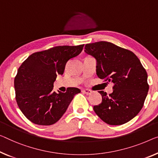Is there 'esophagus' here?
<instances>
[{
	"label": "esophagus",
	"mask_w": 158,
	"mask_h": 158,
	"mask_svg": "<svg viewBox=\"0 0 158 158\" xmlns=\"http://www.w3.org/2000/svg\"><path fill=\"white\" fill-rule=\"evenodd\" d=\"M82 92L86 94V95H91V94H92V91L89 90V89H83V90H82Z\"/></svg>",
	"instance_id": "esophagus-1"
}]
</instances>
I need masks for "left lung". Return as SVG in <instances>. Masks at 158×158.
Returning <instances> with one entry per match:
<instances>
[{
    "label": "left lung",
    "instance_id": "8db88e82",
    "mask_svg": "<svg viewBox=\"0 0 158 158\" xmlns=\"http://www.w3.org/2000/svg\"><path fill=\"white\" fill-rule=\"evenodd\" d=\"M84 52L96 59L98 78L114 84L109 95L98 91L102 102L94 106L96 115L113 126L131 121L142 109L149 89L139 59L133 52L105 41L86 44Z\"/></svg>",
    "mask_w": 158,
    "mask_h": 158
}]
</instances>
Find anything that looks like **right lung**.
Here are the masks:
<instances>
[{"label":"right lung","mask_w":158,"mask_h":158,"mask_svg":"<svg viewBox=\"0 0 158 158\" xmlns=\"http://www.w3.org/2000/svg\"><path fill=\"white\" fill-rule=\"evenodd\" d=\"M84 44L57 46L32 54L19 67L14 79L19 109L35 124L50 126L67 110L80 89L70 87L65 93L53 91L58 74H64L68 61L79 55Z\"/></svg>","instance_id":"obj_1"}]
</instances>
